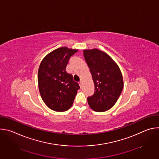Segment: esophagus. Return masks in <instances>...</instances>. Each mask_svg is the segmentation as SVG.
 <instances>
[{"label": "esophagus", "mask_w": 159, "mask_h": 159, "mask_svg": "<svg viewBox=\"0 0 159 159\" xmlns=\"http://www.w3.org/2000/svg\"><path fill=\"white\" fill-rule=\"evenodd\" d=\"M79 84L80 87H82V81H80V82H79Z\"/></svg>", "instance_id": "1"}]
</instances>
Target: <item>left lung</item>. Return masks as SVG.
Masks as SVG:
<instances>
[{
    "label": "left lung",
    "instance_id": "1",
    "mask_svg": "<svg viewBox=\"0 0 159 159\" xmlns=\"http://www.w3.org/2000/svg\"><path fill=\"white\" fill-rule=\"evenodd\" d=\"M85 60L94 84V94L87 98L89 106L96 112L111 109L118 101L123 89L120 67L106 53L97 48L84 50Z\"/></svg>",
    "mask_w": 159,
    "mask_h": 159
}]
</instances>
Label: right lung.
Here are the masks:
<instances>
[{"label":"right lung","instance_id":"right-lung-1","mask_svg":"<svg viewBox=\"0 0 159 159\" xmlns=\"http://www.w3.org/2000/svg\"><path fill=\"white\" fill-rule=\"evenodd\" d=\"M77 51L61 47L48 53L40 63L38 73L39 93L45 104L53 111L69 109L80 89L72 75L65 70L70 58Z\"/></svg>","mask_w":159,"mask_h":159}]
</instances>
